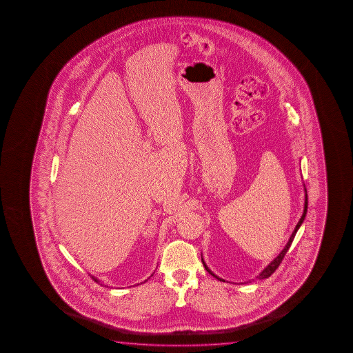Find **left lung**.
Masks as SVG:
<instances>
[{
  "label": "left lung",
  "mask_w": 353,
  "mask_h": 353,
  "mask_svg": "<svg viewBox=\"0 0 353 353\" xmlns=\"http://www.w3.org/2000/svg\"><path fill=\"white\" fill-rule=\"evenodd\" d=\"M306 211H307V192H306V189H305V203H304V212H303V216H301V219H300L299 222H298V225H296V228H294L293 233H292V236H290V239H289V241H288L287 245H285V247H284V250L278 254V257L274 258L270 263L265 267V268L259 273V275H258L257 278L258 279H265V278H268V276H270V275L273 274L274 273L275 270H276V268L279 267V264L281 263V261H283V258H284V256L287 254L288 250L290 248V245H292V243H293V239L294 237H295V234H296V232H298V230H299L300 226H301V223H303V221H304L305 216H306ZM201 261H203V267H205V269L209 272L210 274L212 275V276H215L216 279H219V281H225L223 279H221V278H219L217 275L214 274L211 270H210L209 267L206 265V263L203 262V257H201Z\"/></svg>",
  "instance_id": "left-lung-1"
}]
</instances>
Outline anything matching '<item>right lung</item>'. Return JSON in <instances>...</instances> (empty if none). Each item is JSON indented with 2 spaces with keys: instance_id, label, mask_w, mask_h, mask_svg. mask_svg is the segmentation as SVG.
Returning <instances> with one entry per match:
<instances>
[{
  "instance_id": "obj_1",
  "label": "right lung",
  "mask_w": 353,
  "mask_h": 353,
  "mask_svg": "<svg viewBox=\"0 0 353 353\" xmlns=\"http://www.w3.org/2000/svg\"><path fill=\"white\" fill-rule=\"evenodd\" d=\"M153 275V274H152ZM152 275H150V276H152ZM91 278H92V279H94V281H96V283H100V281H99V279H97V278H95V276H91Z\"/></svg>"
}]
</instances>
